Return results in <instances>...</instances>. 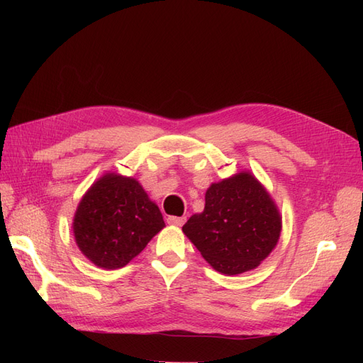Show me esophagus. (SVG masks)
<instances>
[{"instance_id": "34e87169", "label": "esophagus", "mask_w": 363, "mask_h": 363, "mask_svg": "<svg viewBox=\"0 0 363 363\" xmlns=\"http://www.w3.org/2000/svg\"><path fill=\"white\" fill-rule=\"evenodd\" d=\"M184 221H186L184 216H169V218H168V224L177 225V227H179V225H183Z\"/></svg>"}]
</instances>
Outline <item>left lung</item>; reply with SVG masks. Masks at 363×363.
Listing matches in <instances>:
<instances>
[{
	"label": "left lung",
	"mask_w": 363,
	"mask_h": 363,
	"mask_svg": "<svg viewBox=\"0 0 363 363\" xmlns=\"http://www.w3.org/2000/svg\"><path fill=\"white\" fill-rule=\"evenodd\" d=\"M281 216L267 189L251 172L212 183L201 213L192 215L183 233L221 274L255 269L277 245Z\"/></svg>",
	"instance_id": "obj_1"
}]
</instances>
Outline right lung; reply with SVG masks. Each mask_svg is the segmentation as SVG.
Listing matches in <instances>:
<instances>
[{
	"label": "right lung",
	"mask_w": 363,
	"mask_h": 363,
	"mask_svg": "<svg viewBox=\"0 0 363 363\" xmlns=\"http://www.w3.org/2000/svg\"><path fill=\"white\" fill-rule=\"evenodd\" d=\"M163 227L157 204L140 183L113 172L83 195L72 223L80 251L104 269L125 267Z\"/></svg>",
	"instance_id": "1"
}]
</instances>
